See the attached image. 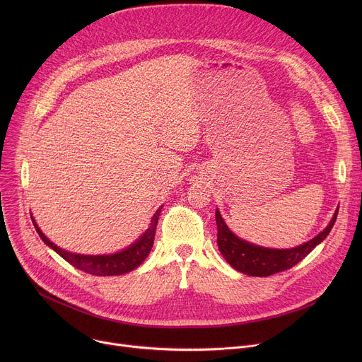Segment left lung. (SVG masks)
I'll use <instances>...</instances> for the list:
<instances>
[{
  "label": "left lung",
  "mask_w": 362,
  "mask_h": 362,
  "mask_svg": "<svg viewBox=\"0 0 362 362\" xmlns=\"http://www.w3.org/2000/svg\"><path fill=\"white\" fill-rule=\"evenodd\" d=\"M338 211L329 225L314 239L292 249H268L247 243L235 236L223 222L219 211H216L218 223V246L225 259L236 271L249 276H271L274 274L291 269L299 264L306 255L311 253L331 232Z\"/></svg>",
  "instance_id": "8db88e82"
}]
</instances>
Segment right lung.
Listing matches in <instances>:
<instances>
[{"mask_svg":"<svg viewBox=\"0 0 362 362\" xmlns=\"http://www.w3.org/2000/svg\"><path fill=\"white\" fill-rule=\"evenodd\" d=\"M160 211H162V208H159L156 211V214L153 215L148 229L143 233V236L136 243H133L123 252H117L113 255H101V256L78 255V253H71V252L60 249L57 245L49 242V239L40 230V228L37 226L34 219L33 218L31 219H33L35 230L40 235V238L42 239V242L45 245H48L51 249H54L70 265H73L74 268H77L86 274H90V275L115 276V275H122V274L136 269L146 259L147 255L150 253V250L153 247L154 233H156V226H158Z\"/></svg>","mask_w":362,"mask_h":362,"instance_id":"obj_1","label":"right lung"}]
</instances>
